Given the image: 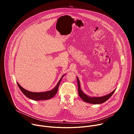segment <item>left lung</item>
I'll list each match as a JSON object with an SVG mask.
<instances>
[{"instance_id": "left-lung-1", "label": "left lung", "mask_w": 134, "mask_h": 134, "mask_svg": "<svg viewBox=\"0 0 134 134\" xmlns=\"http://www.w3.org/2000/svg\"><path fill=\"white\" fill-rule=\"evenodd\" d=\"M77 84H78V91H79V95L80 97V98L85 102L88 103H92L94 104H101L105 102L106 101H107L111 96L112 94L114 93V91H116V89L114 91H113L110 93L104 95L103 97H90L88 95L85 94L81 90V86H80V83L79 79L78 77H77Z\"/></svg>"}]
</instances>
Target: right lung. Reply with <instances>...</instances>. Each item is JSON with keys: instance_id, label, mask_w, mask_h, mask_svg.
<instances>
[{"instance_id": "obj_1", "label": "right lung", "mask_w": 134, "mask_h": 134, "mask_svg": "<svg viewBox=\"0 0 134 134\" xmlns=\"http://www.w3.org/2000/svg\"><path fill=\"white\" fill-rule=\"evenodd\" d=\"M65 74L63 75L59 82L57 83L56 86L51 90L49 91H46L44 92H32L29 91L24 88H23L20 84H18V82H17V85L21 90V91L22 92V93L25 95V96L32 100H33L34 101H39V100H46L50 99L51 98H53L54 95L56 94L57 91H58V87L59 86V84L60 83V82L63 79V77L65 76Z\"/></svg>"}]
</instances>
